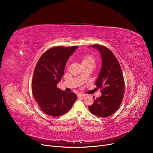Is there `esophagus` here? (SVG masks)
I'll use <instances>...</instances> for the list:
<instances>
[{
  "label": "esophagus",
  "mask_w": 153,
  "mask_h": 153,
  "mask_svg": "<svg viewBox=\"0 0 153 153\" xmlns=\"http://www.w3.org/2000/svg\"><path fill=\"white\" fill-rule=\"evenodd\" d=\"M77 96L78 97H85V94H82V93H78V94H77Z\"/></svg>",
  "instance_id": "esophagus-1"
}]
</instances>
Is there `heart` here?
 Returning a JSON list of instances; mask_svg holds the SVG:
<instances>
[{
    "label": "heart",
    "instance_id": "1",
    "mask_svg": "<svg viewBox=\"0 0 153 153\" xmlns=\"http://www.w3.org/2000/svg\"><path fill=\"white\" fill-rule=\"evenodd\" d=\"M82 64H91L94 65L95 59L91 55H86L82 58Z\"/></svg>",
    "mask_w": 153,
    "mask_h": 153
}]
</instances>
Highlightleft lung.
<instances>
[{
	"label": "left lung",
	"instance_id": "obj_1",
	"mask_svg": "<svg viewBox=\"0 0 153 153\" xmlns=\"http://www.w3.org/2000/svg\"><path fill=\"white\" fill-rule=\"evenodd\" d=\"M91 47L101 55L102 67L95 85L100 89L102 96L88 109L95 116L106 117L114 114L121 104L125 90L123 76L117 59L110 50L100 45Z\"/></svg>",
	"mask_w": 153,
	"mask_h": 153
}]
</instances>
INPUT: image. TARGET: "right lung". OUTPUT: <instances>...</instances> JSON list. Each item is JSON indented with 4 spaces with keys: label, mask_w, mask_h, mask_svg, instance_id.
<instances>
[{
    "label": "right lung",
    "mask_w": 153,
    "mask_h": 153,
    "mask_svg": "<svg viewBox=\"0 0 153 153\" xmlns=\"http://www.w3.org/2000/svg\"><path fill=\"white\" fill-rule=\"evenodd\" d=\"M78 47H56L43 53L34 69L32 91L39 107L46 114L58 117L67 113L77 99L73 92L66 93L57 88L64 74L69 57Z\"/></svg>",
    "instance_id": "add662e5"
}]
</instances>
